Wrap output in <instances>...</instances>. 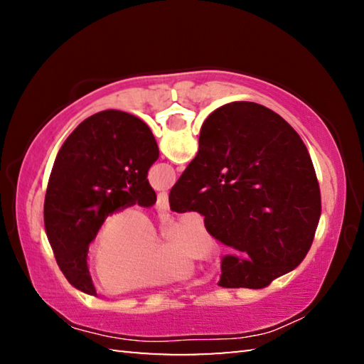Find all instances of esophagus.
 Returning a JSON list of instances; mask_svg holds the SVG:
<instances>
[{"label":"esophagus","mask_w":364,"mask_h":364,"mask_svg":"<svg viewBox=\"0 0 364 364\" xmlns=\"http://www.w3.org/2000/svg\"><path fill=\"white\" fill-rule=\"evenodd\" d=\"M157 207L160 210H168V194L167 193H159L157 196Z\"/></svg>","instance_id":"34e87169"}]
</instances>
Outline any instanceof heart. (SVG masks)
Listing matches in <instances>:
<instances>
[{
    "mask_svg": "<svg viewBox=\"0 0 364 364\" xmlns=\"http://www.w3.org/2000/svg\"><path fill=\"white\" fill-rule=\"evenodd\" d=\"M159 242L154 221L138 208H123L102 221L90 257L95 284L104 292H133L188 278L194 257L213 252L210 236L193 221L175 225Z\"/></svg>",
    "mask_w": 364,
    "mask_h": 364,
    "instance_id": "heart-1",
    "label": "heart"
}]
</instances>
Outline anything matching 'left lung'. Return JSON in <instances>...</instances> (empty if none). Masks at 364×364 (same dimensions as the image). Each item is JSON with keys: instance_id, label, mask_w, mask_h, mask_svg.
Segmentation results:
<instances>
[{"instance_id": "left-lung-1", "label": "left lung", "mask_w": 364, "mask_h": 364, "mask_svg": "<svg viewBox=\"0 0 364 364\" xmlns=\"http://www.w3.org/2000/svg\"><path fill=\"white\" fill-rule=\"evenodd\" d=\"M159 147L143 120L122 110H102L70 133L54 160L45 197V230L65 279L96 295L88 247L109 215L157 196L147 171Z\"/></svg>"}]
</instances>
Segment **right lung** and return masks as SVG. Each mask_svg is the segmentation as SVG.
<instances>
[{"instance_id":"right-lung-1","label":"right lung","mask_w":364,"mask_h":364,"mask_svg":"<svg viewBox=\"0 0 364 364\" xmlns=\"http://www.w3.org/2000/svg\"><path fill=\"white\" fill-rule=\"evenodd\" d=\"M168 200L173 212H199L215 239L242 252L221 260L218 286L231 289H263L299 267L321 217L304 141L281 115L247 101L207 117Z\"/></svg>"}]
</instances>
